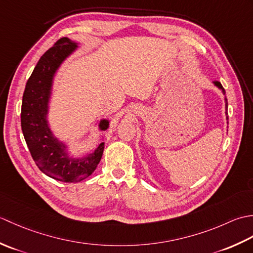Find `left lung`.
Returning <instances> with one entry per match:
<instances>
[{
	"label": "left lung",
	"mask_w": 253,
	"mask_h": 253,
	"mask_svg": "<svg viewBox=\"0 0 253 253\" xmlns=\"http://www.w3.org/2000/svg\"><path fill=\"white\" fill-rule=\"evenodd\" d=\"M213 84L215 85V87L217 88V89H219L222 91V93H223V95H224V101H225V114H226V120L228 121V116H227V106H228V104H227V99H226V96H225V90H224V88H223V85L221 84V83L219 82H213ZM228 124V123H227Z\"/></svg>",
	"instance_id": "obj_1"
}]
</instances>
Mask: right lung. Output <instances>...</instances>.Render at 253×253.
<instances>
[{"label":"right lung","mask_w":253,"mask_h":253,"mask_svg":"<svg viewBox=\"0 0 253 253\" xmlns=\"http://www.w3.org/2000/svg\"><path fill=\"white\" fill-rule=\"evenodd\" d=\"M79 43L62 38L47 50L36 65L26 84L21 104V130L31 157L42 173L64 182H78L93 173L104 150L101 141L93 152L75 158L68 151L71 147L52 130L49 122L50 102L56 73L62 64L78 50ZM98 129L110 127L109 118H101ZM103 140V136L100 137Z\"/></svg>","instance_id":"1"}]
</instances>
